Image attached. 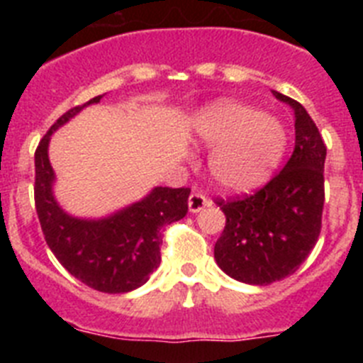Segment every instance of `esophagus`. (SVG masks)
<instances>
[{"mask_svg": "<svg viewBox=\"0 0 363 363\" xmlns=\"http://www.w3.org/2000/svg\"><path fill=\"white\" fill-rule=\"evenodd\" d=\"M207 205H209V200L203 194H200V192H192L191 196H189V211L191 213H200Z\"/></svg>", "mask_w": 363, "mask_h": 363, "instance_id": "1", "label": "esophagus"}]
</instances>
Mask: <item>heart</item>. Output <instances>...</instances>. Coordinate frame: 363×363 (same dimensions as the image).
Wrapping results in <instances>:
<instances>
[{
	"label": "heart",
	"mask_w": 363,
	"mask_h": 363,
	"mask_svg": "<svg viewBox=\"0 0 363 363\" xmlns=\"http://www.w3.org/2000/svg\"><path fill=\"white\" fill-rule=\"evenodd\" d=\"M194 140L211 149V174L227 191H251L265 184L285 150L277 118L234 101H214L192 121Z\"/></svg>",
	"instance_id": "heart-1"
}]
</instances>
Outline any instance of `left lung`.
<instances>
[{
    "label": "left lung",
    "mask_w": 363,
    "mask_h": 363,
    "mask_svg": "<svg viewBox=\"0 0 363 363\" xmlns=\"http://www.w3.org/2000/svg\"><path fill=\"white\" fill-rule=\"evenodd\" d=\"M294 111L293 156L251 196L218 200L225 229L214 245L218 267L234 280L269 285L300 267L322 229L325 143L298 101L272 92Z\"/></svg>",
    "instance_id": "8db88e82"
}]
</instances>
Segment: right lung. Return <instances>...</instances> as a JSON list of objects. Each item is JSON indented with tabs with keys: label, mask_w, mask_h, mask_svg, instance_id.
Segmentation results:
<instances>
[{
	"label": "right lung",
	"mask_w": 363,
	"mask_h": 363,
	"mask_svg": "<svg viewBox=\"0 0 363 363\" xmlns=\"http://www.w3.org/2000/svg\"><path fill=\"white\" fill-rule=\"evenodd\" d=\"M96 96L67 111L45 134L34 154L36 213L47 245L57 262L85 285L108 294L142 287L162 262V230L187 214L191 189L154 187L140 201L104 218H78L65 213L54 198L56 174L49 160L50 136L82 108L99 104Z\"/></svg>",
	"instance_id": "obj_1"
}]
</instances>
